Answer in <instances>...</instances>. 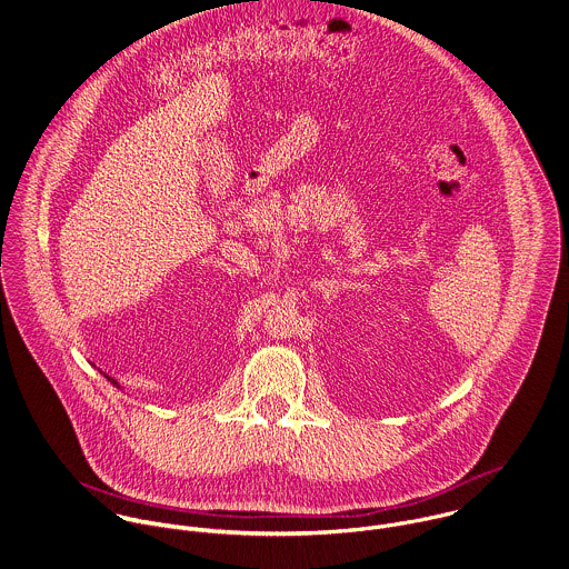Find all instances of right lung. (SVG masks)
Segmentation results:
<instances>
[{"label":"right lung","instance_id":"obj_1","mask_svg":"<svg viewBox=\"0 0 569 569\" xmlns=\"http://www.w3.org/2000/svg\"><path fill=\"white\" fill-rule=\"evenodd\" d=\"M108 380H112V382H114V385H118V382H116L114 378H110V376H108Z\"/></svg>","mask_w":569,"mask_h":569}]
</instances>
